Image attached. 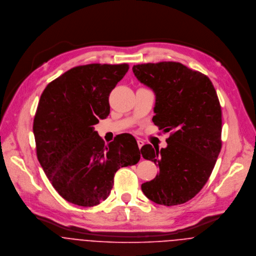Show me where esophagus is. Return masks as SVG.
Wrapping results in <instances>:
<instances>
[{"mask_svg": "<svg viewBox=\"0 0 256 256\" xmlns=\"http://www.w3.org/2000/svg\"><path fill=\"white\" fill-rule=\"evenodd\" d=\"M137 143H138V146H139V148H141L142 146H144V141H142V140H138V141H137Z\"/></svg>", "mask_w": 256, "mask_h": 256, "instance_id": "34e87169", "label": "esophagus"}]
</instances>
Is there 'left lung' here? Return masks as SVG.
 Instances as JSON below:
<instances>
[{
  "mask_svg": "<svg viewBox=\"0 0 256 256\" xmlns=\"http://www.w3.org/2000/svg\"><path fill=\"white\" fill-rule=\"evenodd\" d=\"M135 76L156 94L152 122L164 133L168 146L144 145V158L158 174L142 184L152 202L174 206L192 199L208 182L222 148V110L216 90L204 74L178 62L133 66Z\"/></svg>",
  "mask_w": 256,
  "mask_h": 256,
  "instance_id": "8db88e82",
  "label": "left lung"
}]
</instances>
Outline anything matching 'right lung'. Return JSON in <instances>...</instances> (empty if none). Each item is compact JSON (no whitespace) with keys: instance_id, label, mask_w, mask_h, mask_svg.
Wrapping results in <instances>:
<instances>
[{"instance_id":"obj_1","label":"right lung","mask_w":256,"mask_h":256,"mask_svg":"<svg viewBox=\"0 0 256 256\" xmlns=\"http://www.w3.org/2000/svg\"><path fill=\"white\" fill-rule=\"evenodd\" d=\"M128 69V64L78 66L48 84L40 96L34 120L37 158L55 190L74 205L106 200L115 172L140 160L131 134L106 145L94 128L108 116L110 92Z\"/></svg>"}]
</instances>
